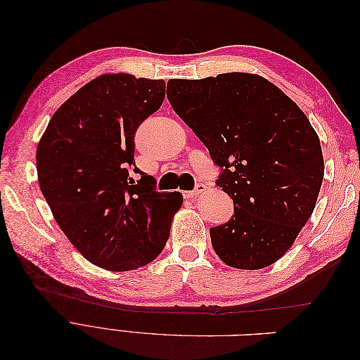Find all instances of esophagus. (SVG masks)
Listing matches in <instances>:
<instances>
[{
  "label": "esophagus",
  "instance_id": "obj_1",
  "mask_svg": "<svg viewBox=\"0 0 360 360\" xmlns=\"http://www.w3.org/2000/svg\"><path fill=\"white\" fill-rule=\"evenodd\" d=\"M207 186L204 183H198L197 186H195L193 191H189V192H184V198H193V197H198V195H201L202 192H205Z\"/></svg>",
  "mask_w": 360,
  "mask_h": 360
}]
</instances>
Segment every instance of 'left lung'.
I'll return each instance as SVG.
<instances>
[{"label":"left lung","mask_w":360,"mask_h":360,"mask_svg":"<svg viewBox=\"0 0 360 360\" xmlns=\"http://www.w3.org/2000/svg\"><path fill=\"white\" fill-rule=\"evenodd\" d=\"M176 114L224 168L217 186L234 216L210 228L214 252L234 269L274 264L311 217L324 176L317 132L290 97L254 73L169 79Z\"/></svg>","instance_id":"left-lung-1"}]
</instances>
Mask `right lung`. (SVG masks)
Instances as JSON below:
<instances>
[{"label":"right lung","mask_w":360,"mask_h":360,"mask_svg":"<svg viewBox=\"0 0 360 360\" xmlns=\"http://www.w3.org/2000/svg\"><path fill=\"white\" fill-rule=\"evenodd\" d=\"M165 97V81L106 73L64 102L41 135L40 191L58 226L90 263L129 271L165 248L180 192H158L135 167V132ZM141 174L139 184L129 171Z\"/></svg>","instance_id":"1"}]
</instances>
